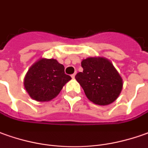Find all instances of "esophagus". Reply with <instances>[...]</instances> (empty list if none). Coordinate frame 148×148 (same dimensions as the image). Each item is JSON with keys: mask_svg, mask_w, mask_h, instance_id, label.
<instances>
[{"mask_svg": "<svg viewBox=\"0 0 148 148\" xmlns=\"http://www.w3.org/2000/svg\"><path fill=\"white\" fill-rule=\"evenodd\" d=\"M75 76H76V74H72V76H72V79H74V78H75Z\"/></svg>", "mask_w": 148, "mask_h": 148, "instance_id": "1", "label": "esophagus"}]
</instances>
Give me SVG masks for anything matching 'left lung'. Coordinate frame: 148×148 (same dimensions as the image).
<instances>
[{"label":"left lung","mask_w":148,"mask_h":148,"mask_svg":"<svg viewBox=\"0 0 148 148\" xmlns=\"http://www.w3.org/2000/svg\"><path fill=\"white\" fill-rule=\"evenodd\" d=\"M81 66L83 72L75 78L88 99L99 106L113 103L122 92L123 81L112 62L104 57H88Z\"/></svg>","instance_id":"obj_1"}]
</instances>
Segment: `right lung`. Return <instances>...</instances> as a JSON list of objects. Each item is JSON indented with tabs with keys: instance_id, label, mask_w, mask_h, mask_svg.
Masks as SVG:
<instances>
[{
	"instance_id": "add662e5",
	"label": "right lung",
	"mask_w": 148,
	"mask_h": 148,
	"mask_svg": "<svg viewBox=\"0 0 148 148\" xmlns=\"http://www.w3.org/2000/svg\"><path fill=\"white\" fill-rule=\"evenodd\" d=\"M72 77L64 73V66L55 59L42 58L28 69L24 87L32 99L49 101L60 92Z\"/></svg>"
}]
</instances>
